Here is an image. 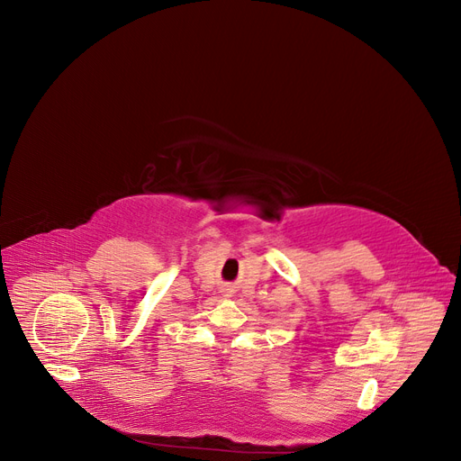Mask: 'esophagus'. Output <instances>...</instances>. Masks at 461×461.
I'll return each instance as SVG.
<instances>
[{"mask_svg":"<svg viewBox=\"0 0 461 461\" xmlns=\"http://www.w3.org/2000/svg\"><path fill=\"white\" fill-rule=\"evenodd\" d=\"M222 292H225V294L229 296V294H230V288H225V290H222Z\"/></svg>","mask_w":461,"mask_h":461,"instance_id":"34e87169","label":"esophagus"}]
</instances>
